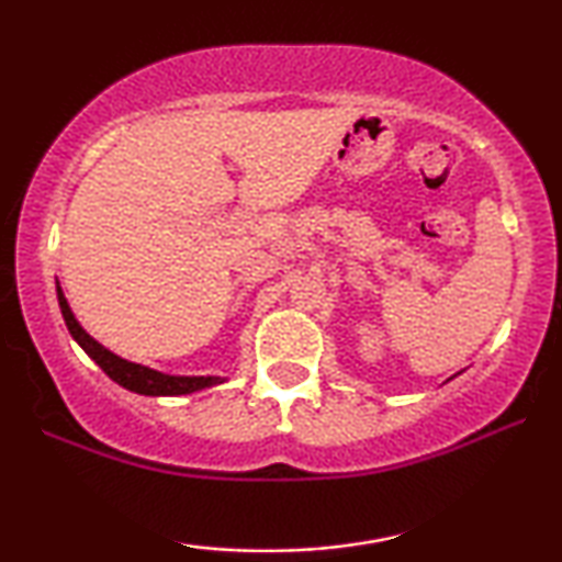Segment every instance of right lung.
<instances>
[{"label":"right lung","instance_id":"1","mask_svg":"<svg viewBox=\"0 0 562 562\" xmlns=\"http://www.w3.org/2000/svg\"><path fill=\"white\" fill-rule=\"evenodd\" d=\"M56 291H58L60 314H64L68 333H71L74 340L81 345V350L87 352V356L94 360V363L102 368L114 383H120L122 389L135 391V394H143V396H183V394H194V391L217 386V383L227 381L222 379V375H168V373L153 371L148 366L133 363V360L114 356L112 350H106L104 345H99L94 337H91L87 329L76 322L71 306H68L64 296V289H60L58 283H56Z\"/></svg>","mask_w":562,"mask_h":562}]
</instances>
